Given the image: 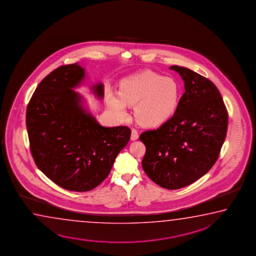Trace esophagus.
<instances>
[{
	"label": "esophagus",
	"instance_id": "esophagus-1",
	"mask_svg": "<svg viewBox=\"0 0 256 256\" xmlns=\"http://www.w3.org/2000/svg\"><path fill=\"white\" fill-rule=\"evenodd\" d=\"M138 138H139L138 132L135 130V129H132V134H130V140H138Z\"/></svg>",
	"mask_w": 256,
	"mask_h": 256
}]
</instances>
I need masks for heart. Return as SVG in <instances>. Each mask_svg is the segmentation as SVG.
Returning <instances> with one entry per match:
<instances>
[{
	"label": "heart",
	"mask_w": 256,
	"mask_h": 256,
	"mask_svg": "<svg viewBox=\"0 0 256 256\" xmlns=\"http://www.w3.org/2000/svg\"><path fill=\"white\" fill-rule=\"evenodd\" d=\"M181 98V86L176 78L164 77L152 70H143L124 78L118 95L106 92V104L114 116L124 120L127 104L134 106L139 124L153 128L168 122L176 112Z\"/></svg>",
	"instance_id": "1"
}]
</instances>
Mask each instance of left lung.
I'll use <instances>...</instances> for the list:
<instances>
[{
    "mask_svg": "<svg viewBox=\"0 0 256 256\" xmlns=\"http://www.w3.org/2000/svg\"><path fill=\"white\" fill-rule=\"evenodd\" d=\"M184 82L174 116L140 136L146 147L142 165L160 186L176 190L197 181L217 161L228 116L217 87L194 70L173 65Z\"/></svg>",
    "mask_w": 256,
    "mask_h": 256,
    "instance_id": "left-lung-1",
    "label": "left lung"
}]
</instances>
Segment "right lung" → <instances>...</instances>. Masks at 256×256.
I'll use <instances>...</instances> for the list:
<instances>
[{"mask_svg": "<svg viewBox=\"0 0 256 256\" xmlns=\"http://www.w3.org/2000/svg\"><path fill=\"white\" fill-rule=\"evenodd\" d=\"M78 64L54 70L36 88L28 106L26 129L32 156L49 179L69 191H90L108 178L116 158L130 137L126 126L104 127L77 88L86 85ZM98 100L104 84H88Z\"/></svg>", "mask_w": 256, "mask_h": 256, "instance_id": "1", "label": "right lung"}]
</instances>
